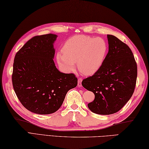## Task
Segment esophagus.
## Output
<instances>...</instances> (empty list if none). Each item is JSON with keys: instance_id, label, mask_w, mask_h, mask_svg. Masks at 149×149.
Segmentation results:
<instances>
[{"instance_id": "1", "label": "esophagus", "mask_w": 149, "mask_h": 149, "mask_svg": "<svg viewBox=\"0 0 149 149\" xmlns=\"http://www.w3.org/2000/svg\"><path fill=\"white\" fill-rule=\"evenodd\" d=\"M77 86H79V87H81V86H82V79H81V78H79V79H78Z\"/></svg>"}]
</instances>
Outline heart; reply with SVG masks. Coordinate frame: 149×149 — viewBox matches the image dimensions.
<instances>
[{"instance_id":"heart-1","label":"heart","mask_w":149,"mask_h":149,"mask_svg":"<svg viewBox=\"0 0 149 149\" xmlns=\"http://www.w3.org/2000/svg\"><path fill=\"white\" fill-rule=\"evenodd\" d=\"M63 53L56 54V62L66 72H72L77 64L78 70L85 75H92L102 67L108 53V44L100 37L78 35L64 43Z\"/></svg>"}]
</instances>
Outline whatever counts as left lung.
Listing matches in <instances>:
<instances>
[{"mask_svg": "<svg viewBox=\"0 0 149 149\" xmlns=\"http://www.w3.org/2000/svg\"><path fill=\"white\" fill-rule=\"evenodd\" d=\"M109 51L102 67L91 77L83 79L84 88L94 94L88 104L92 112L111 115L124 107L134 93L137 68L130 47L117 37L107 34Z\"/></svg>", "mask_w": 149, "mask_h": 149, "instance_id": "left-lung-1", "label": "left lung"}]
</instances>
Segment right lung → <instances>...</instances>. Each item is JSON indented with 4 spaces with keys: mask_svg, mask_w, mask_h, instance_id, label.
<instances>
[{
    "mask_svg": "<svg viewBox=\"0 0 149 149\" xmlns=\"http://www.w3.org/2000/svg\"><path fill=\"white\" fill-rule=\"evenodd\" d=\"M56 38L53 34L34 36L14 58L13 89L23 106L36 114L56 112L68 91L77 85L74 74L61 72L54 63Z\"/></svg>",
    "mask_w": 149,
    "mask_h": 149,
    "instance_id": "add662e5",
    "label": "right lung"
}]
</instances>
